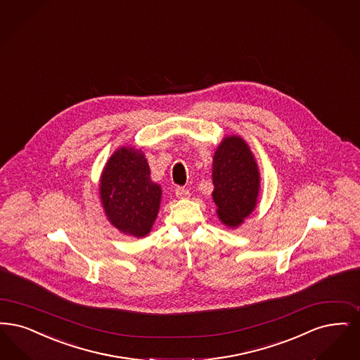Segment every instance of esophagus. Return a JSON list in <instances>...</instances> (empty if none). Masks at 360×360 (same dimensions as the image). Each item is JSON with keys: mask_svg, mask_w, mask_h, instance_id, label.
I'll list each match as a JSON object with an SVG mask.
<instances>
[{"mask_svg": "<svg viewBox=\"0 0 360 360\" xmlns=\"http://www.w3.org/2000/svg\"><path fill=\"white\" fill-rule=\"evenodd\" d=\"M175 194H176V197H178V198H188V197L191 195V193H190V190H188V188L181 186H178L175 188Z\"/></svg>", "mask_w": 360, "mask_h": 360, "instance_id": "esophagus-1", "label": "esophagus"}]
</instances>
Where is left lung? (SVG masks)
Returning a JSON list of instances; mask_svg holds the SVG:
<instances>
[{"label": "left lung", "instance_id": "left-lung-1", "mask_svg": "<svg viewBox=\"0 0 360 360\" xmlns=\"http://www.w3.org/2000/svg\"><path fill=\"white\" fill-rule=\"evenodd\" d=\"M213 200L219 219L238 226L257 202L259 174L248 144L238 136H228L213 159Z\"/></svg>", "mask_w": 360, "mask_h": 360}]
</instances>
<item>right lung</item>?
<instances>
[{
    "instance_id": "right-lung-1",
    "label": "right lung",
    "mask_w": 360,
    "mask_h": 360,
    "mask_svg": "<svg viewBox=\"0 0 360 360\" xmlns=\"http://www.w3.org/2000/svg\"><path fill=\"white\" fill-rule=\"evenodd\" d=\"M162 190L150 179L143 154L122 147L110 158L101 175L104 212L119 231L144 237L157 218Z\"/></svg>"
}]
</instances>
